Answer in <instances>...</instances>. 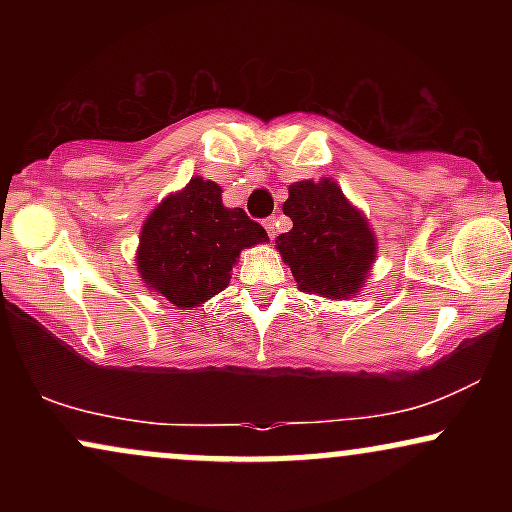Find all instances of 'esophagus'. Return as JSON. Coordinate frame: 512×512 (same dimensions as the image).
Masks as SVG:
<instances>
[{"mask_svg": "<svg viewBox=\"0 0 512 512\" xmlns=\"http://www.w3.org/2000/svg\"><path fill=\"white\" fill-rule=\"evenodd\" d=\"M264 228H267V236L274 238L276 231H274V219H264Z\"/></svg>", "mask_w": 512, "mask_h": 512, "instance_id": "obj_1", "label": "esophagus"}]
</instances>
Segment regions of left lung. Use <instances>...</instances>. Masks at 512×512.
<instances>
[{
    "mask_svg": "<svg viewBox=\"0 0 512 512\" xmlns=\"http://www.w3.org/2000/svg\"><path fill=\"white\" fill-rule=\"evenodd\" d=\"M284 214L289 233L276 238V250L291 267L298 289L344 301L358 296L375 262V233L366 216L344 197L332 178L289 185Z\"/></svg>",
    "mask_w": 512,
    "mask_h": 512,
    "instance_id": "obj_1",
    "label": "left lung"
}]
</instances>
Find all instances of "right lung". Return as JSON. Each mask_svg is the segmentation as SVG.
Instances as JSON below:
<instances>
[{
  "label": "right lung",
  "instance_id": "right-lung-1",
  "mask_svg": "<svg viewBox=\"0 0 512 512\" xmlns=\"http://www.w3.org/2000/svg\"><path fill=\"white\" fill-rule=\"evenodd\" d=\"M267 240L243 209L223 207L214 180L197 175L144 221L137 269L146 289L190 310L226 289L240 250Z\"/></svg>",
  "mask_w": 512,
  "mask_h": 512
}]
</instances>
